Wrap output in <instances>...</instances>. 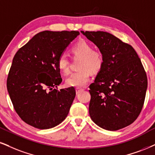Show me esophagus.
I'll return each instance as SVG.
<instances>
[{
    "label": "esophagus",
    "instance_id": "esophagus-1",
    "mask_svg": "<svg viewBox=\"0 0 155 155\" xmlns=\"http://www.w3.org/2000/svg\"><path fill=\"white\" fill-rule=\"evenodd\" d=\"M84 89L83 88H79V87H78V88H76V93L77 94H79L80 93L82 92V91H83Z\"/></svg>",
    "mask_w": 155,
    "mask_h": 155
}]
</instances>
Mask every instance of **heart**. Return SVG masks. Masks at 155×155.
Masks as SVG:
<instances>
[{"mask_svg":"<svg viewBox=\"0 0 155 155\" xmlns=\"http://www.w3.org/2000/svg\"><path fill=\"white\" fill-rule=\"evenodd\" d=\"M72 53L75 56L81 57L77 72L70 74L66 79L68 87H82L88 83L91 71L96 73L100 71L104 65V57L100 51L93 50V46L87 41L81 40L72 48ZM57 67L62 73L66 74L69 72V60L65 54H62L57 61Z\"/></svg>","mask_w":155,"mask_h":155,"instance_id":"b5f03b06","label":"heart"}]
</instances>
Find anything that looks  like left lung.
Instances as JSON below:
<instances>
[{
    "mask_svg": "<svg viewBox=\"0 0 155 155\" xmlns=\"http://www.w3.org/2000/svg\"><path fill=\"white\" fill-rule=\"evenodd\" d=\"M81 33L104 57V65L90 85L89 114L98 127L116 131L133 123L142 109L147 78L131 45L105 31Z\"/></svg>",
    "mask_w": 155,
    "mask_h": 155,
    "instance_id": "obj_1",
    "label": "left lung"
}]
</instances>
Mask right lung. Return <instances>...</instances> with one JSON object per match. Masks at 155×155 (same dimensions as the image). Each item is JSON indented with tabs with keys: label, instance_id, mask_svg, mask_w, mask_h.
Returning a JSON list of instances; mask_svg holds the SVG:
<instances>
[{
	"label": "right lung",
	"instance_id": "right-lung-1",
	"mask_svg": "<svg viewBox=\"0 0 155 155\" xmlns=\"http://www.w3.org/2000/svg\"><path fill=\"white\" fill-rule=\"evenodd\" d=\"M79 34L76 31L39 32L15 54L7 90L16 112L28 125L51 129L68 116L75 90L55 89L62 81L57 61Z\"/></svg>",
	"mask_w": 155,
	"mask_h": 155
}]
</instances>
